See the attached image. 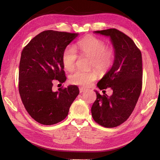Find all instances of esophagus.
<instances>
[{"mask_svg": "<svg viewBox=\"0 0 160 160\" xmlns=\"http://www.w3.org/2000/svg\"><path fill=\"white\" fill-rule=\"evenodd\" d=\"M79 90H80V92L82 93V92H84L86 91V89L84 88H82V87H80L79 88Z\"/></svg>", "mask_w": 160, "mask_h": 160, "instance_id": "obj_1", "label": "esophagus"}]
</instances>
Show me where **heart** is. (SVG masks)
I'll return each mask as SVG.
<instances>
[{
  "mask_svg": "<svg viewBox=\"0 0 160 160\" xmlns=\"http://www.w3.org/2000/svg\"><path fill=\"white\" fill-rule=\"evenodd\" d=\"M78 48L81 56L90 57L89 68H95L99 72L103 73L110 69L114 63L115 53L112 48L106 46L104 41L92 35L86 36L78 42ZM78 58L76 49L68 45L63 50L62 62L63 68L72 71L76 67ZM98 73L95 70L89 71L76 70L69 76L70 82L76 85L88 86L97 79Z\"/></svg>",
  "mask_w": 160,
  "mask_h": 160,
  "instance_id": "heart-1",
  "label": "heart"
}]
</instances>
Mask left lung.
<instances>
[{
    "mask_svg": "<svg viewBox=\"0 0 160 160\" xmlns=\"http://www.w3.org/2000/svg\"><path fill=\"white\" fill-rule=\"evenodd\" d=\"M94 32L110 36L115 57L111 69L97 84L100 90L111 88L112 94L108 97L96 91L91 112L96 122L112 128L128 119L138 102L142 89V57L133 41L122 32L116 29Z\"/></svg>",
    "mask_w": 160,
    "mask_h": 160,
    "instance_id": "left-lung-1",
    "label": "left lung"
}]
</instances>
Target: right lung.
I'll return each instance as SVG.
<instances>
[{
    "mask_svg": "<svg viewBox=\"0 0 160 160\" xmlns=\"http://www.w3.org/2000/svg\"><path fill=\"white\" fill-rule=\"evenodd\" d=\"M78 33L47 30L41 32L22 49L19 63V92L29 115L40 124L51 125L68 116L79 94L76 86L53 92L55 80H66L62 62L63 50Z\"/></svg>",
    "mask_w": 160,
    "mask_h": 160,
    "instance_id": "right-lung-1",
    "label": "right lung"
}]
</instances>
